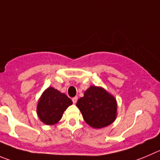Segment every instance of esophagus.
Segmentation results:
<instances>
[{
    "label": "esophagus",
    "mask_w": 160,
    "mask_h": 160,
    "mask_svg": "<svg viewBox=\"0 0 160 160\" xmlns=\"http://www.w3.org/2000/svg\"><path fill=\"white\" fill-rule=\"evenodd\" d=\"M72 100L73 103H77V100H78V97H77V96L74 97V98H72Z\"/></svg>",
    "instance_id": "34e87169"
}]
</instances>
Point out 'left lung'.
Returning a JSON list of instances; mask_svg holds the SVG:
<instances>
[{
    "instance_id": "left-lung-1",
    "label": "left lung",
    "mask_w": 160,
    "mask_h": 160,
    "mask_svg": "<svg viewBox=\"0 0 160 160\" xmlns=\"http://www.w3.org/2000/svg\"><path fill=\"white\" fill-rule=\"evenodd\" d=\"M77 107L88 125L95 129L108 126L117 117V101L104 88L91 86L79 98Z\"/></svg>"
}]
</instances>
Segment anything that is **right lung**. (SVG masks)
<instances>
[{"label":"right lung","mask_w":160,"mask_h":160,"mask_svg":"<svg viewBox=\"0 0 160 160\" xmlns=\"http://www.w3.org/2000/svg\"><path fill=\"white\" fill-rule=\"evenodd\" d=\"M72 104V101L65 94L49 87L38 100L37 114L46 125H55L61 120L64 111Z\"/></svg>","instance_id":"right-lung-1"}]
</instances>
